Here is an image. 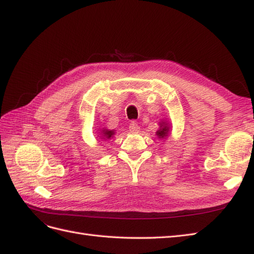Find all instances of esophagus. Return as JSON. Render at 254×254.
<instances>
[{"label":"esophagus","instance_id":"1","mask_svg":"<svg viewBox=\"0 0 254 254\" xmlns=\"http://www.w3.org/2000/svg\"><path fill=\"white\" fill-rule=\"evenodd\" d=\"M128 129H129V132H132V133H136V132H138V131H139V126H138L137 123L135 122V121H132L131 123H129Z\"/></svg>","mask_w":254,"mask_h":254}]
</instances>
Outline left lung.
<instances>
[{"instance_id":"left-lung-1","label":"left lung","mask_w":254,"mask_h":254,"mask_svg":"<svg viewBox=\"0 0 254 254\" xmlns=\"http://www.w3.org/2000/svg\"><path fill=\"white\" fill-rule=\"evenodd\" d=\"M160 126H161L162 127H161L160 129H159V131H157V135H158L159 138H163V137H166L167 135H168L169 127H166V125H164V122H162V125L160 123Z\"/></svg>"}]
</instances>
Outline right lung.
<instances>
[{
	"label": "right lung",
	"mask_w": 254,
	"mask_h": 254,
	"mask_svg": "<svg viewBox=\"0 0 254 254\" xmlns=\"http://www.w3.org/2000/svg\"><path fill=\"white\" fill-rule=\"evenodd\" d=\"M102 133H103V136L106 137V138H110V137L113 136V135L115 134L114 131H108V129H103ZM104 139H105V138H104Z\"/></svg>",
	"instance_id": "right-lung-1"
}]
</instances>
